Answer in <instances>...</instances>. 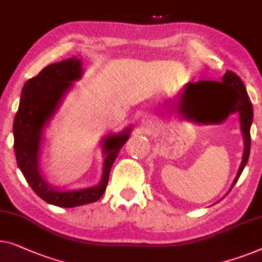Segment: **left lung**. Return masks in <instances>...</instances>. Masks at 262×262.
Here are the masks:
<instances>
[{
	"instance_id": "1",
	"label": "left lung",
	"mask_w": 262,
	"mask_h": 262,
	"mask_svg": "<svg viewBox=\"0 0 262 262\" xmlns=\"http://www.w3.org/2000/svg\"><path fill=\"white\" fill-rule=\"evenodd\" d=\"M181 106L183 111L187 112L189 118L210 107H216L223 112L222 117H227L229 113L236 111L240 113L241 131L245 138V150L240 169L233 182V188L240 177L242 170L247 164L249 151H251L253 106L241 78L234 72L227 71L221 82L202 80L195 84H188L182 96Z\"/></svg>"
}]
</instances>
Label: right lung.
Returning <instances> with one entry per match:
<instances>
[{
	"instance_id": "add662e5",
	"label": "right lung",
	"mask_w": 262,
	"mask_h": 262,
	"mask_svg": "<svg viewBox=\"0 0 262 262\" xmlns=\"http://www.w3.org/2000/svg\"><path fill=\"white\" fill-rule=\"evenodd\" d=\"M80 75L81 62L75 58L46 66L36 77L26 81L14 119V150L18 168L37 196L47 203L62 208L96 202L103 196L108 183L110 170L130 134V130H126L122 135L110 136L104 139V173L97 187L59 191L41 177L37 166L41 131L58 107L63 93L72 86V81L80 78Z\"/></svg>"
}]
</instances>
